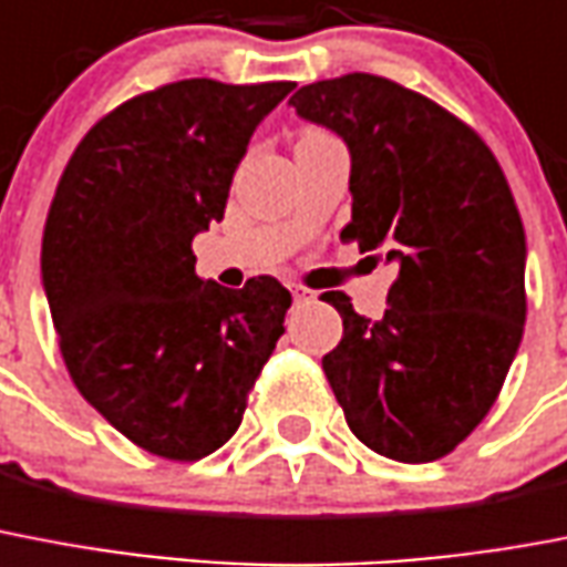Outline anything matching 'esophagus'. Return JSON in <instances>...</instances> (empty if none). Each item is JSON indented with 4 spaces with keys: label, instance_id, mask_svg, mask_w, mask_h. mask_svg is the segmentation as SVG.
Segmentation results:
<instances>
[{
    "label": "esophagus",
    "instance_id": "1",
    "mask_svg": "<svg viewBox=\"0 0 567 567\" xmlns=\"http://www.w3.org/2000/svg\"><path fill=\"white\" fill-rule=\"evenodd\" d=\"M289 292H292V298H296V301H307V298H310V289H305V287H289Z\"/></svg>",
    "mask_w": 567,
    "mask_h": 567
}]
</instances>
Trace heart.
<instances>
[{
  "label": "heart",
  "instance_id": "1",
  "mask_svg": "<svg viewBox=\"0 0 567 567\" xmlns=\"http://www.w3.org/2000/svg\"><path fill=\"white\" fill-rule=\"evenodd\" d=\"M298 140H330V134H328V131H321V128H305Z\"/></svg>",
  "mask_w": 567,
  "mask_h": 567
}]
</instances>
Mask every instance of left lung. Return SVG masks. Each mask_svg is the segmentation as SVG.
I'll use <instances>...</instances> for the list:
<instances>
[{"instance_id":"obj_1","label":"left lung","mask_w":567,"mask_h":567,"mask_svg":"<svg viewBox=\"0 0 567 567\" xmlns=\"http://www.w3.org/2000/svg\"><path fill=\"white\" fill-rule=\"evenodd\" d=\"M289 104L351 148L354 205L339 239L398 269L378 321L346 292L321 296L342 316L321 369L362 445L398 463L442 460L486 419L524 337L513 189L477 131L392 79L348 72Z\"/></svg>"}]
</instances>
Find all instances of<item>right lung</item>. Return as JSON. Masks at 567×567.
Instances as JSON below:
<instances>
[{"label": "right lung", "mask_w": 567, "mask_h": 567, "mask_svg": "<svg viewBox=\"0 0 567 567\" xmlns=\"http://www.w3.org/2000/svg\"><path fill=\"white\" fill-rule=\"evenodd\" d=\"M292 81L184 79L122 102L84 134L43 228V287L84 401L122 436L196 463L237 433L292 296L269 275L225 289L193 237Z\"/></svg>", "instance_id": "right-lung-1"}]
</instances>
